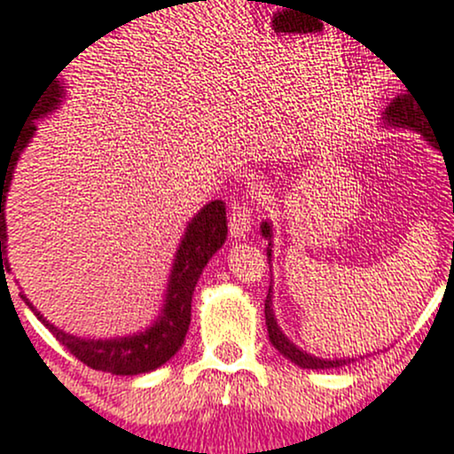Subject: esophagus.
Here are the masks:
<instances>
[{
  "label": "esophagus",
  "instance_id": "1",
  "mask_svg": "<svg viewBox=\"0 0 454 454\" xmlns=\"http://www.w3.org/2000/svg\"><path fill=\"white\" fill-rule=\"evenodd\" d=\"M250 222H253V208H250L246 201L232 206L231 219H228V228H231L232 239H244L250 231Z\"/></svg>",
  "mask_w": 454,
  "mask_h": 454
}]
</instances>
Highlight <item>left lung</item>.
Here are the masks:
<instances>
[{"label":"left lung","instance_id":"obj_1","mask_svg":"<svg viewBox=\"0 0 454 454\" xmlns=\"http://www.w3.org/2000/svg\"><path fill=\"white\" fill-rule=\"evenodd\" d=\"M386 121L393 126H406V129L417 130V133H421L426 139H428V142H433V144L439 142V139H434L433 133H430L428 121H426V113L421 110L419 101L412 97V92L411 95H399L390 101V106L386 108ZM262 232H263V237H270V226H268V223H263ZM268 257H270V253H268ZM263 312H266V325H268V337H270V344L275 346V348L279 350L286 359H290L293 364H297L299 368L325 371V368H339V366H346V364L355 362V359H333V362H330V359H317V357H312V355L301 353L297 346L290 344L288 337H284V333H281L279 325H277L275 315H272L270 290H268L266 308H263Z\"/></svg>","mask_w":454,"mask_h":454}]
</instances>
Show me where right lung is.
Returning a JSON list of instances; mask_svg holds the SVG:
<instances>
[{
	"instance_id": "right-lung-1",
	"label": "right lung",
	"mask_w": 454,
	"mask_h": 454,
	"mask_svg": "<svg viewBox=\"0 0 454 454\" xmlns=\"http://www.w3.org/2000/svg\"><path fill=\"white\" fill-rule=\"evenodd\" d=\"M59 74V73H57ZM57 74L51 79L42 95L30 108V115L26 120V126H21L17 142L8 155H0V270L4 275L6 262V217H4V204H6V192L11 186L12 168L17 164V157L24 151L28 139L35 133V120L43 117L46 113L55 110L64 97V86L57 82ZM228 235L226 222V206L222 200L210 201L208 206L201 208V213L188 223V231L184 235L182 246L177 250L175 259L173 275H170L168 294H166L164 312L155 321L153 328L146 333L135 334V337L121 339H106V341H95V339H79L73 334H66L57 330L55 325L48 324L37 308L21 294L30 310L37 315V319L51 330L61 346L70 350V355L86 364L92 371L113 372V375H139V372H151L160 368L161 364L168 362L184 344V337L188 333L191 324V301L192 290H195L197 279L201 270L208 263V259L222 248ZM6 279V275H4Z\"/></svg>"
}]
</instances>
